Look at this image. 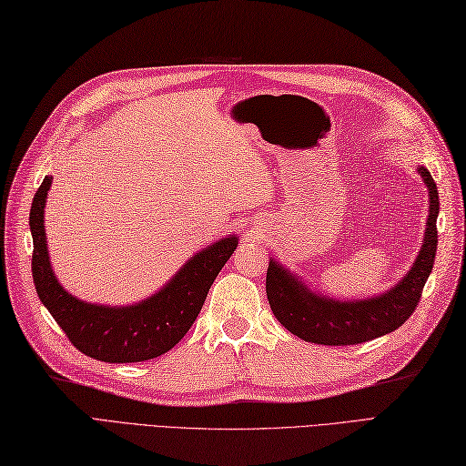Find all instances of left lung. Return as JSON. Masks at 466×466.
Segmentation results:
<instances>
[{"mask_svg":"<svg viewBox=\"0 0 466 466\" xmlns=\"http://www.w3.org/2000/svg\"><path fill=\"white\" fill-rule=\"evenodd\" d=\"M429 191V218L423 245L411 268L390 290L368 299H334L312 290L277 258L268 260L267 299L272 314L289 332L306 342L350 346L397 330L415 312L425 282L433 270L437 253L439 191L425 166H417Z\"/></svg>","mask_w":466,"mask_h":466,"instance_id":"1","label":"left lung"}]
</instances>
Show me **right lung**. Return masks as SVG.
Returning <instances> with one entry per match:
<instances>
[{
  "label": "right lung",
  "instance_id": "1",
  "mask_svg": "<svg viewBox=\"0 0 466 466\" xmlns=\"http://www.w3.org/2000/svg\"><path fill=\"white\" fill-rule=\"evenodd\" d=\"M51 181V176H45L29 213L31 272L39 300L85 356L110 364H132L166 354L196 322L215 277L239 245L237 235H227L189 257L160 290L140 302L124 306L86 302L61 287L51 267L45 233Z\"/></svg>",
  "mask_w": 466,
  "mask_h": 466
}]
</instances>
